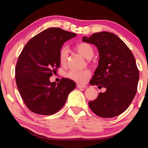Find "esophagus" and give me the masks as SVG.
<instances>
[{"mask_svg": "<svg viewBox=\"0 0 148 148\" xmlns=\"http://www.w3.org/2000/svg\"><path fill=\"white\" fill-rule=\"evenodd\" d=\"M77 87L78 88H86V86H85V85H82V84H77Z\"/></svg>", "mask_w": 148, "mask_h": 148, "instance_id": "1", "label": "esophagus"}]
</instances>
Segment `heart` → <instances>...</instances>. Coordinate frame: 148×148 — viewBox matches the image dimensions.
<instances>
[{
	"label": "heart",
	"instance_id": "1",
	"mask_svg": "<svg viewBox=\"0 0 148 148\" xmlns=\"http://www.w3.org/2000/svg\"><path fill=\"white\" fill-rule=\"evenodd\" d=\"M76 49L80 54L88 60L91 59L94 56V49L90 44L87 43H81L78 44L76 46ZM68 55V47L67 46H63L61 48L59 53L60 62L62 65H66L67 64ZM90 75H91V73L89 70L71 69L67 73V77L75 82H79V83H84L86 81L88 78L90 77Z\"/></svg>",
	"mask_w": 148,
	"mask_h": 148
}]
</instances>
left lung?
Wrapping results in <instances>:
<instances>
[{"label": "left lung", "instance_id": "1", "mask_svg": "<svg viewBox=\"0 0 148 148\" xmlns=\"http://www.w3.org/2000/svg\"><path fill=\"white\" fill-rule=\"evenodd\" d=\"M82 41L94 44L99 51V63L90 81L92 85L105 88L104 93L88 103L95 114L112 118L123 113L135 96L139 72L133 53L126 44L114 34H93Z\"/></svg>", "mask_w": 148, "mask_h": 148}]
</instances>
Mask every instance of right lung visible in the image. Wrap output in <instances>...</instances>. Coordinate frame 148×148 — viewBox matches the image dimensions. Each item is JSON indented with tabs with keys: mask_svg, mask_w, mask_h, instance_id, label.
I'll use <instances>...</instances> for the list:
<instances>
[{
	"mask_svg": "<svg viewBox=\"0 0 148 148\" xmlns=\"http://www.w3.org/2000/svg\"><path fill=\"white\" fill-rule=\"evenodd\" d=\"M76 36L60 28H49L30 39L21 53L15 81L23 101L34 113H56L75 88L72 80L63 78L56 84L49 78L60 66L59 53L64 43Z\"/></svg>",
	"mask_w": 148,
	"mask_h": 148,
	"instance_id": "add662e5",
	"label": "right lung"
}]
</instances>
